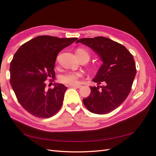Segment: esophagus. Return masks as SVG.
I'll return each instance as SVG.
<instances>
[{
	"instance_id": "34e87169",
	"label": "esophagus",
	"mask_w": 156,
	"mask_h": 156,
	"mask_svg": "<svg viewBox=\"0 0 156 156\" xmlns=\"http://www.w3.org/2000/svg\"><path fill=\"white\" fill-rule=\"evenodd\" d=\"M71 87H73V88H80L81 87V85H70Z\"/></svg>"
}]
</instances>
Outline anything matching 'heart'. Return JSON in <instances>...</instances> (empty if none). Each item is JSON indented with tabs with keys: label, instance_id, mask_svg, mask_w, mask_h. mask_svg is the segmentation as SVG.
I'll list each match as a JSON object with an SVG mask.
<instances>
[{
	"label": "heart",
	"instance_id": "heart-1",
	"mask_svg": "<svg viewBox=\"0 0 156 156\" xmlns=\"http://www.w3.org/2000/svg\"><path fill=\"white\" fill-rule=\"evenodd\" d=\"M76 55L79 60L87 59L89 60L90 54L88 52L84 49L79 48L76 51ZM83 75V73L81 72H75V71H68L60 75V79L61 82L66 84H72V85H75L78 84L79 79Z\"/></svg>",
	"mask_w": 156,
	"mask_h": 156
}]
</instances>
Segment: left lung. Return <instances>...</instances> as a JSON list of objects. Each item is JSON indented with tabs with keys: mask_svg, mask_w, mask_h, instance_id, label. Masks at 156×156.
<instances>
[{
	"mask_svg": "<svg viewBox=\"0 0 156 156\" xmlns=\"http://www.w3.org/2000/svg\"><path fill=\"white\" fill-rule=\"evenodd\" d=\"M76 43L89 47L103 62L92 80L99 86L90 87V94L83 100L84 105L95 114L112 111L125 101L131 91L136 73L133 55L124 45L105 37L81 38Z\"/></svg>",
	"mask_w": 156,
	"mask_h": 156,
	"instance_id": "obj_1",
	"label": "left lung"
}]
</instances>
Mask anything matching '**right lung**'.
Returning <instances> with one entry per match:
<instances>
[{
  "label": "right lung",
  "instance_id": "obj_1",
  "mask_svg": "<svg viewBox=\"0 0 156 156\" xmlns=\"http://www.w3.org/2000/svg\"><path fill=\"white\" fill-rule=\"evenodd\" d=\"M77 40L39 36L22 45L10 63V84L18 101L33 116L47 119L62 107L67 87L54 83L46 89L45 81L55 77V65L60 51Z\"/></svg>",
  "mask_w": 156,
  "mask_h": 156
}]
</instances>
